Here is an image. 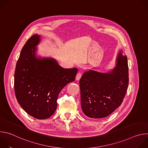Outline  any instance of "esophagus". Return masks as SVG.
Masks as SVG:
<instances>
[{"label":"esophagus","mask_w":148,"mask_h":148,"mask_svg":"<svg viewBox=\"0 0 148 148\" xmlns=\"http://www.w3.org/2000/svg\"><path fill=\"white\" fill-rule=\"evenodd\" d=\"M81 76H82V74H81V73H78L77 74L76 77H75V79H76V81H79V80L80 79V78H81Z\"/></svg>","instance_id":"obj_1"}]
</instances>
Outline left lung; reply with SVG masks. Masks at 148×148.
Segmentation results:
<instances>
[{
	"mask_svg": "<svg viewBox=\"0 0 148 148\" xmlns=\"http://www.w3.org/2000/svg\"><path fill=\"white\" fill-rule=\"evenodd\" d=\"M120 50L116 66L104 72L89 70L79 80L81 108L91 118L107 117L122 103L127 91L129 74L127 57Z\"/></svg>",
	"mask_w": 148,
	"mask_h": 148,
	"instance_id": "1",
	"label": "left lung"
}]
</instances>
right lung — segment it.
Instances as JSON below:
<instances>
[{
	"instance_id": "right-lung-1",
	"label": "right lung",
	"mask_w": 148,
	"mask_h": 148,
	"mask_svg": "<svg viewBox=\"0 0 148 148\" xmlns=\"http://www.w3.org/2000/svg\"><path fill=\"white\" fill-rule=\"evenodd\" d=\"M40 36L34 34L25 43L16 63L14 87L16 99L32 116L45 119L55 112L58 94L74 81L78 69H64L51 57L37 56Z\"/></svg>"
}]
</instances>
